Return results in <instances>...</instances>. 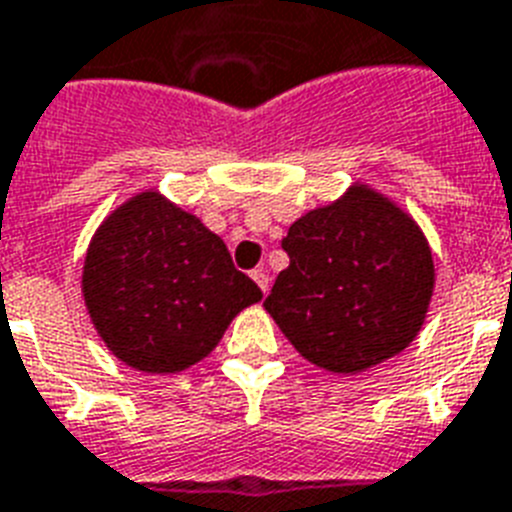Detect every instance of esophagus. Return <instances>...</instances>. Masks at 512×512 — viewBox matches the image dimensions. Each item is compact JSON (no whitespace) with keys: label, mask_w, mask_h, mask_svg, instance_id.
Returning <instances> with one entry per match:
<instances>
[{"label":"esophagus","mask_w":512,"mask_h":512,"mask_svg":"<svg viewBox=\"0 0 512 512\" xmlns=\"http://www.w3.org/2000/svg\"><path fill=\"white\" fill-rule=\"evenodd\" d=\"M252 281H255V284L260 286V292L268 294V273H265V268L252 270Z\"/></svg>","instance_id":"obj_1"}]
</instances>
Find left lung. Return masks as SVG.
Returning a JSON list of instances; mask_svg holds the SVG:
<instances>
[{
	"mask_svg": "<svg viewBox=\"0 0 512 512\" xmlns=\"http://www.w3.org/2000/svg\"><path fill=\"white\" fill-rule=\"evenodd\" d=\"M265 310L307 363L355 376L407 350L436 286L418 220L365 181L307 210L284 239Z\"/></svg>",
	"mask_w": 512,
	"mask_h": 512,
	"instance_id": "1",
	"label": "left lung"
}]
</instances>
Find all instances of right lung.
I'll return each mask as SVG.
<instances>
[{
  "label": "right lung",
  "mask_w": 512,
  "mask_h": 512,
  "mask_svg": "<svg viewBox=\"0 0 512 512\" xmlns=\"http://www.w3.org/2000/svg\"><path fill=\"white\" fill-rule=\"evenodd\" d=\"M81 294L107 350L149 376L205 360L236 315L263 299L223 239L157 189L128 197L99 223Z\"/></svg>",
  "instance_id": "obj_1"
}]
</instances>
